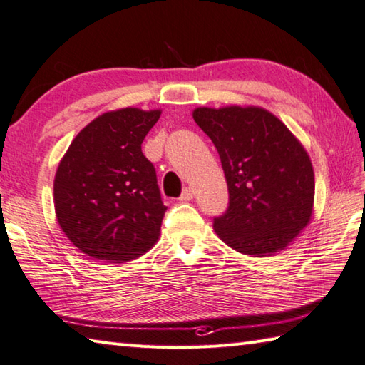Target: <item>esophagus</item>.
Masks as SVG:
<instances>
[{
  "label": "esophagus",
  "instance_id": "esophagus-1",
  "mask_svg": "<svg viewBox=\"0 0 365 365\" xmlns=\"http://www.w3.org/2000/svg\"><path fill=\"white\" fill-rule=\"evenodd\" d=\"M192 196H195V192H192V190L191 188H185L183 192L180 195V197H178V199H180L182 202H188V200L192 199Z\"/></svg>",
  "mask_w": 365,
  "mask_h": 365
}]
</instances>
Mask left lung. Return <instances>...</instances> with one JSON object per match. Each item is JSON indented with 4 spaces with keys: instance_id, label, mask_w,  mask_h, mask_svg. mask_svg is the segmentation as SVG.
<instances>
[{
    "instance_id": "1",
    "label": "left lung",
    "mask_w": 365,
    "mask_h": 365,
    "mask_svg": "<svg viewBox=\"0 0 365 365\" xmlns=\"http://www.w3.org/2000/svg\"><path fill=\"white\" fill-rule=\"evenodd\" d=\"M192 118L220 153L227 210L213 220L224 243L246 255L282 251L312 216L315 180L304 147L257 106L196 108Z\"/></svg>"
}]
</instances>
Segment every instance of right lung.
I'll return each instance as SVG.
<instances>
[{"mask_svg": "<svg viewBox=\"0 0 365 365\" xmlns=\"http://www.w3.org/2000/svg\"><path fill=\"white\" fill-rule=\"evenodd\" d=\"M160 114L123 108L98 115L59 163L56 218L67 238L91 257L128 262L158 240L166 207L141 144Z\"/></svg>", "mask_w": 365, "mask_h": 365, "instance_id": "right-lung-1", "label": "right lung"}]
</instances>
